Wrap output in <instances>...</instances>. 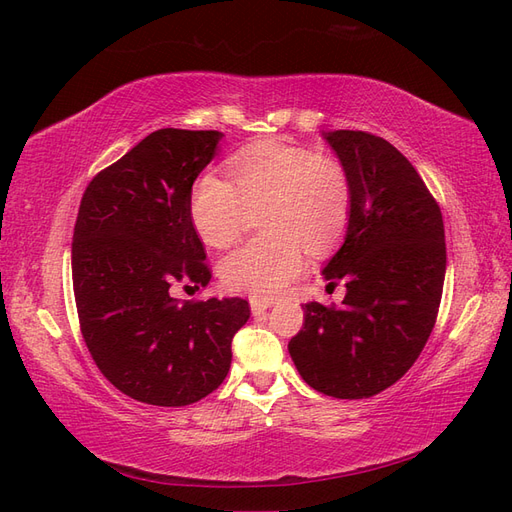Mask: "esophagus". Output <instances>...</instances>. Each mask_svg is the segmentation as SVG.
<instances>
[{
    "label": "esophagus",
    "mask_w": 512,
    "mask_h": 512,
    "mask_svg": "<svg viewBox=\"0 0 512 512\" xmlns=\"http://www.w3.org/2000/svg\"><path fill=\"white\" fill-rule=\"evenodd\" d=\"M250 305H252V314L254 316H262L267 312V309L271 307V301H262V299H252L250 301Z\"/></svg>",
    "instance_id": "1"
}]
</instances>
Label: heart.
Wrapping results in <instances>:
<instances>
[{
    "instance_id": "heart-1",
    "label": "heart",
    "mask_w": 512,
    "mask_h": 512,
    "mask_svg": "<svg viewBox=\"0 0 512 512\" xmlns=\"http://www.w3.org/2000/svg\"><path fill=\"white\" fill-rule=\"evenodd\" d=\"M235 183L205 173L190 194V218L198 237L226 247L265 209L267 239L247 241L220 260L226 288L271 299L307 265L305 247L320 252L348 224L352 185L333 158L286 143H260L239 151L230 162Z\"/></svg>"
}]
</instances>
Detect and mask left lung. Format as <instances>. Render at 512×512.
Returning a JSON list of instances; mask_svg holds the SVG:
<instances>
[{"label": "left lung", "mask_w": 512, "mask_h": 512, "mask_svg": "<svg viewBox=\"0 0 512 512\" xmlns=\"http://www.w3.org/2000/svg\"><path fill=\"white\" fill-rule=\"evenodd\" d=\"M322 138L352 185L344 243L322 269L346 282V297L339 307L305 303L288 352L318 393L363 399L395 384L427 344L446 273L444 222L421 175L384 138Z\"/></svg>", "instance_id": "obj_1"}]
</instances>
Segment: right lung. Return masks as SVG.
I'll return each instance as SVG.
<instances>
[{
	"mask_svg": "<svg viewBox=\"0 0 512 512\" xmlns=\"http://www.w3.org/2000/svg\"><path fill=\"white\" fill-rule=\"evenodd\" d=\"M222 132H151L98 173L81 200L72 284L85 344L115 389L149 406L179 408L224 382L245 299L177 303L175 282L207 286L205 247L190 218L196 177Z\"/></svg>",
	"mask_w": 512,
	"mask_h": 512,
	"instance_id": "obj_1",
	"label": "right lung"
}]
</instances>
